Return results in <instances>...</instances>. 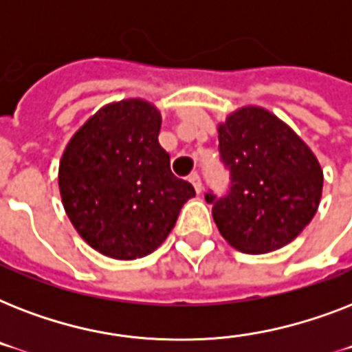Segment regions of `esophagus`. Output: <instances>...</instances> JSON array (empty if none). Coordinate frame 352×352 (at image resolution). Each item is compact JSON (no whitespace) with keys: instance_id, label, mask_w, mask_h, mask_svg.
<instances>
[{"instance_id":"esophagus-1","label":"esophagus","mask_w":352,"mask_h":352,"mask_svg":"<svg viewBox=\"0 0 352 352\" xmlns=\"http://www.w3.org/2000/svg\"><path fill=\"white\" fill-rule=\"evenodd\" d=\"M190 182H192L193 188H195V192L197 193L203 192V182H201V177H199V173H192V175H190Z\"/></svg>"}]
</instances>
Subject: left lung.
<instances>
[{"label":"left lung","instance_id":"left-lung-1","mask_svg":"<svg viewBox=\"0 0 352 352\" xmlns=\"http://www.w3.org/2000/svg\"><path fill=\"white\" fill-rule=\"evenodd\" d=\"M221 160L230 171L223 197L204 195L221 235L245 254L278 250L312 221L323 171L311 148L267 109L241 107L219 124Z\"/></svg>","mask_w":352,"mask_h":352}]
</instances>
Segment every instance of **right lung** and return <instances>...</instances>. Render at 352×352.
<instances>
[{
  "mask_svg": "<svg viewBox=\"0 0 352 352\" xmlns=\"http://www.w3.org/2000/svg\"><path fill=\"white\" fill-rule=\"evenodd\" d=\"M160 113L131 98L102 107L60 160L63 208L82 239L113 259H137L162 245L182 204L195 195L160 148Z\"/></svg>",
  "mask_w": 352,
  "mask_h": 352,
  "instance_id": "1",
  "label": "right lung"
}]
</instances>
